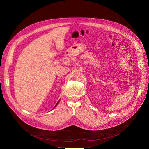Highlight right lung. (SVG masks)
<instances>
[{
  "mask_svg": "<svg viewBox=\"0 0 149 149\" xmlns=\"http://www.w3.org/2000/svg\"><path fill=\"white\" fill-rule=\"evenodd\" d=\"M59 102H57V104H56V105H55V107H54V108H55V107H56V106H57V104H58V103H59Z\"/></svg>",
  "mask_w": 149,
  "mask_h": 149,
  "instance_id": "obj_1",
  "label": "right lung"
}]
</instances>
